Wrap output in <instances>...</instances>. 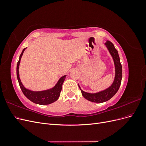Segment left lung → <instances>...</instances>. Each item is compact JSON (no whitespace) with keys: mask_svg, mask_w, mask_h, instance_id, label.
<instances>
[{"mask_svg":"<svg viewBox=\"0 0 146 146\" xmlns=\"http://www.w3.org/2000/svg\"><path fill=\"white\" fill-rule=\"evenodd\" d=\"M105 44L107 46L110 54L112 56L114 66H115V77H114L113 84L107 89L93 94L88 93V92L83 91L81 90L80 86L78 85V87L81 90L82 96L90 102H92L102 103L104 102L108 101L116 94L121 84L122 69L117 50L114 47L113 44L110 41H107Z\"/></svg>","mask_w":146,"mask_h":146,"instance_id":"1","label":"left lung"}]
</instances>
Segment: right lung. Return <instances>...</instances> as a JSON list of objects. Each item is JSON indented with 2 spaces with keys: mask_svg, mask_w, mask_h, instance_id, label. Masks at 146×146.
I'll return each instance as SVG.
<instances>
[{
  "mask_svg": "<svg viewBox=\"0 0 146 146\" xmlns=\"http://www.w3.org/2000/svg\"><path fill=\"white\" fill-rule=\"evenodd\" d=\"M25 48H24L23 52L21 53L18 62L17 63L16 68L17 78V80H18V82L22 91H23V94L26 98L29 99L30 101L33 102V103L39 105H48L58 100V98L60 97V92L61 89H62V85L65 80L66 76L61 77L60 78L58 82L56 84V85L54 88H52V89L42 91H32L26 89V88L23 86V83L21 82L19 74V63L21 61V57L23 56V54Z\"/></svg>",
  "mask_w": 146,
  "mask_h": 146,
  "instance_id": "add662e5",
  "label": "right lung"
}]
</instances>
